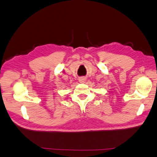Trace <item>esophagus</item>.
Masks as SVG:
<instances>
[{
  "label": "esophagus",
  "instance_id": "1",
  "mask_svg": "<svg viewBox=\"0 0 157 157\" xmlns=\"http://www.w3.org/2000/svg\"><path fill=\"white\" fill-rule=\"evenodd\" d=\"M86 80V78L85 77H81V78H79V82L80 83H84Z\"/></svg>",
  "mask_w": 157,
  "mask_h": 157
}]
</instances>
